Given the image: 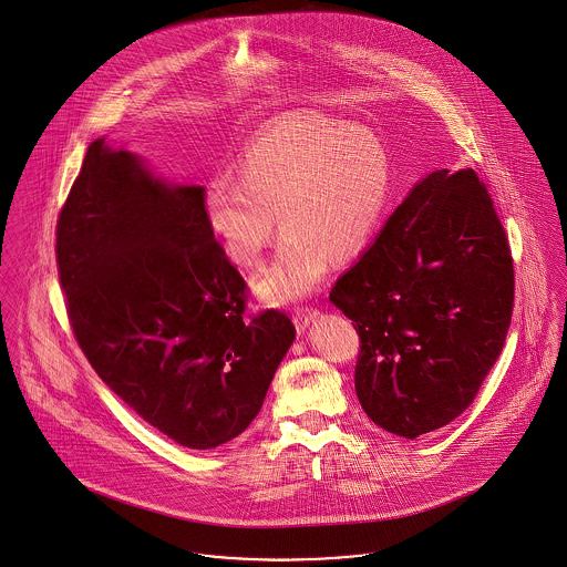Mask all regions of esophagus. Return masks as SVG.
<instances>
[{"label":"esophagus","mask_w":567,"mask_h":567,"mask_svg":"<svg viewBox=\"0 0 567 567\" xmlns=\"http://www.w3.org/2000/svg\"><path fill=\"white\" fill-rule=\"evenodd\" d=\"M319 317V310L317 308H297L296 315H293V323H296L297 331H303L308 323L312 321V319H317Z\"/></svg>","instance_id":"34e87169"}]
</instances>
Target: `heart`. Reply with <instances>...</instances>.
Listing matches in <instances>:
<instances>
[{"mask_svg":"<svg viewBox=\"0 0 567 567\" xmlns=\"http://www.w3.org/2000/svg\"><path fill=\"white\" fill-rule=\"evenodd\" d=\"M393 190V165L374 132L321 114H293L248 142L238 183L218 176L204 218L225 255L257 268L278 229V255L257 280L270 301L308 296L329 266L372 243Z\"/></svg>","mask_w":567,"mask_h":567,"instance_id":"obj_1","label":"heart"}]
</instances>
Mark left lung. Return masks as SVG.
<instances>
[{
  "mask_svg": "<svg viewBox=\"0 0 567 567\" xmlns=\"http://www.w3.org/2000/svg\"><path fill=\"white\" fill-rule=\"evenodd\" d=\"M329 299L359 336L354 391L378 427L412 440L457 419L513 319V252L478 174L419 181Z\"/></svg>",
  "mask_w": 567,
  "mask_h": 567,
  "instance_id": "obj_1",
  "label": "left lung"
}]
</instances>
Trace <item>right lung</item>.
Segmentation results:
<instances>
[{
	"label": "right lung",
	"instance_id": "obj_1",
	"mask_svg": "<svg viewBox=\"0 0 567 567\" xmlns=\"http://www.w3.org/2000/svg\"><path fill=\"white\" fill-rule=\"evenodd\" d=\"M202 187H167L95 140L56 220V270L84 357L148 425L216 449L250 425L296 338L204 218Z\"/></svg>",
	"mask_w": 567,
	"mask_h": 567
}]
</instances>
